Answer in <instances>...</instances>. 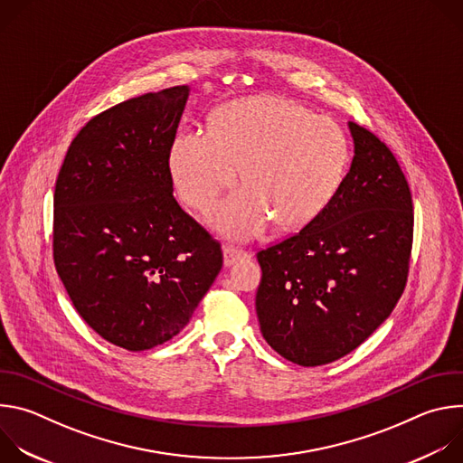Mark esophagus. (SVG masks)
<instances>
[{"label":"esophagus","mask_w":463,"mask_h":463,"mask_svg":"<svg viewBox=\"0 0 463 463\" xmlns=\"http://www.w3.org/2000/svg\"><path fill=\"white\" fill-rule=\"evenodd\" d=\"M249 256H250L249 250H245L241 247H236V245H231V243L223 247V261H225V266H232L234 261L249 258Z\"/></svg>","instance_id":"esophagus-1"}]
</instances>
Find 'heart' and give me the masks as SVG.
<instances>
[{
	"label": "heart",
	"mask_w": 463,
	"mask_h": 463,
	"mask_svg": "<svg viewBox=\"0 0 463 463\" xmlns=\"http://www.w3.org/2000/svg\"><path fill=\"white\" fill-rule=\"evenodd\" d=\"M350 163L341 128L286 99L250 97L218 108L209 134L184 131L170 150V170L195 211L216 207L241 170L245 188L223 207L220 225L249 238L269 222L282 231L311 223L332 203Z\"/></svg>",
	"instance_id": "1"
}]
</instances>
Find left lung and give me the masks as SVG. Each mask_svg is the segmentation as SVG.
Here are the masks:
<instances>
[{"instance_id":"left-lung-1","label":"left lung","mask_w":463,"mask_h":463,"mask_svg":"<svg viewBox=\"0 0 463 463\" xmlns=\"http://www.w3.org/2000/svg\"><path fill=\"white\" fill-rule=\"evenodd\" d=\"M354 159L320 216L256 252V315L268 345L300 366L363 345L402 298L414 238L412 194L390 148L350 122Z\"/></svg>"}]
</instances>
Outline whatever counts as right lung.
I'll list each match as a JSON object with an SVG mask.
<instances>
[{
  "mask_svg": "<svg viewBox=\"0 0 463 463\" xmlns=\"http://www.w3.org/2000/svg\"><path fill=\"white\" fill-rule=\"evenodd\" d=\"M186 99L174 86L95 115L56 177V273L88 326L129 352L177 335L223 266L220 241L172 195Z\"/></svg>",
  "mask_w": 463,
  "mask_h": 463,
  "instance_id": "1",
  "label": "right lung"
}]
</instances>
